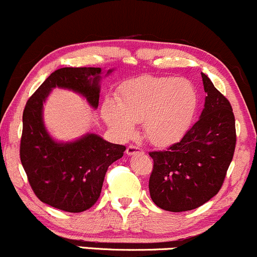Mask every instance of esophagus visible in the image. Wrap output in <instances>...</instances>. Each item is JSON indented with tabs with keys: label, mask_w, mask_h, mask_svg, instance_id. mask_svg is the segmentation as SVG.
Here are the masks:
<instances>
[{
	"label": "esophagus",
	"mask_w": 257,
	"mask_h": 257,
	"mask_svg": "<svg viewBox=\"0 0 257 257\" xmlns=\"http://www.w3.org/2000/svg\"><path fill=\"white\" fill-rule=\"evenodd\" d=\"M137 153H143V150H142L140 147L136 146H127V148H126V154H127V155H134V154Z\"/></svg>",
	"instance_id": "1"
}]
</instances>
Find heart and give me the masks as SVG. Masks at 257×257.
<instances>
[{
    "instance_id": "heart-1",
    "label": "heart",
    "mask_w": 257,
    "mask_h": 257,
    "mask_svg": "<svg viewBox=\"0 0 257 257\" xmlns=\"http://www.w3.org/2000/svg\"><path fill=\"white\" fill-rule=\"evenodd\" d=\"M198 93L191 81L178 77L134 78L120 86L117 104L105 101L103 116L110 127L130 138L135 122L154 146H170L182 140L198 108Z\"/></svg>"
}]
</instances>
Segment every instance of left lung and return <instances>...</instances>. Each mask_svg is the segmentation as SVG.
<instances>
[{"instance_id": "8db88e82", "label": "left lung", "mask_w": 257, "mask_h": 257, "mask_svg": "<svg viewBox=\"0 0 257 257\" xmlns=\"http://www.w3.org/2000/svg\"><path fill=\"white\" fill-rule=\"evenodd\" d=\"M206 103L178 143L150 152V197L168 212H186L214 197L224 184L236 148V120L227 98L202 73Z\"/></svg>"}]
</instances>
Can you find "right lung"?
I'll return each mask as SVG.
<instances>
[{
    "instance_id": "right-lung-1",
    "label": "right lung",
    "mask_w": 257,
    "mask_h": 257,
    "mask_svg": "<svg viewBox=\"0 0 257 257\" xmlns=\"http://www.w3.org/2000/svg\"><path fill=\"white\" fill-rule=\"evenodd\" d=\"M99 73V67L56 69L24 108L21 165L38 200L63 212H84L97 202L108 167L122 158L126 147L96 135H86L73 143H56L45 131L42 107L50 90L59 86L81 93L96 108Z\"/></svg>"
}]
</instances>
